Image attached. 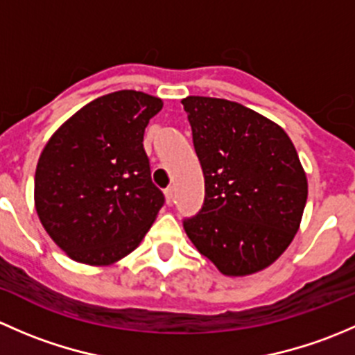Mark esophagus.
Here are the masks:
<instances>
[{
    "mask_svg": "<svg viewBox=\"0 0 355 355\" xmlns=\"http://www.w3.org/2000/svg\"><path fill=\"white\" fill-rule=\"evenodd\" d=\"M164 200H166V204L173 202V189L171 187H168L166 191H164Z\"/></svg>",
    "mask_w": 355,
    "mask_h": 355,
    "instance_id": "obj_1",
    "label": "esophagus"
}]
</instances>
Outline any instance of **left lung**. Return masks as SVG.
I'll use <instances>...</instances> for the list:
<instances>
[{
	"mask_svg": "<svg viewBox=\"0 0 355 355\" xmlns=\"http://www.w3.org/2000/svg\"><path fill=\"white\" fill-rule=\"evenodd\" d=\"M206 184L187 237L225 277L271 266L292 244L307 177L287 132L257 111L220 98L182 99Z\"/></svg>",
	"mask_w": 355,
	"mask_h": 355,
	"instance_id": "left-lung-1",
	"label": "left lung"
}]
</instances>
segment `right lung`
Returning <instances> with one entry per match:
<instances>
[{
	"mask_svg": "<svg viewBox=\"0 0 355 355\" xmlns=\"http://www.w3.org/2000/svg\"><path fill=\"white\" fill-rule=\"evenodd\" d=\"M156 96L118 91L94 99L49 137L39 156L34 206L70 259L111 266L135 250L163 206L144 151Z\"/></svg>",
	"mask_w": 355,
	"mask_h": 355,
	"instance_id": "add662e5",
	"label": "right lung"
}]
</instances>
